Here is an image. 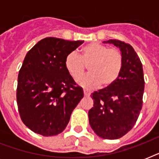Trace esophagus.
<instances>
[{"label": "esophagus", "mask_w": 159, "mask_h": 159, "mask_svg": "<svg viewBox=\"0 0 159 159\" xmlns=\"http://www.w3.org/2000/svg\"><path fill=\"white\" fill-rule=\"evenodd\" d=\"M83 92H84L85 97H89L90 96V92H87V91H86V90H84V91H83Z\"/></svg>", "instance_id": "obj_1"}]
</instances>
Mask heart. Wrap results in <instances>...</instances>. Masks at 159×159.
I'll return each mask as SVG.
<instances>
[{
  "instance_id": "obj_1",
  "label": "heart",
  "mask_w": 159,
  "mask_h": 159,
  "mask_svg": "<svg viewBox=\"0 0 159 159\" xmlns=\"http://www.w3.org/2000/svg\"><path fill=\"white\" fill-rule=\"evenodd\" d=\"M86 66L89 73L77 79V83L88 90L100 86L107 87L120 73L123 55L117 48H109L104 44L92 43L81 49L79 56L72 52L65 57V68L73 79H77L84 73Z\"/></svg>"
}]
</instances>
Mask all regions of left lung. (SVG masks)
Masks as SVG:
<instances>
[{"mask_svg": "<svg viewBox=\"0 0 159 159\" xmlns=\"http://www.w3.org/2000/svg\"><path fill=\"white\" fill-rule=\"evenodd\" d=\"M103 43L118 47L123 67L118 78L109 87L92 94L93 107L88 111L89 123L102 139H117L128 133L137 121L144 90L143 66L133 47L116 39Z\"/></svg>", "mask_w": 159, "mask_h": 159, "instance_id": "left-lung-1", "label": "left lung"}]
</instances>
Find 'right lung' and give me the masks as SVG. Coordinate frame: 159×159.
I'll list each match as a JSON object with an SVG mask.
<instances>
[{
  "mask_svg": "<svg viewBox=\"0 0 159 159\" xmlns=\"http://www.w3.org/2000/svg\"><path fill=\"white\" fill-rule=\"evenodd\" d=\"M83 42L48 37L26 54L19 72L16 100L21 120L34 133H62L84 96L64 66L66 56Z\"/></svg>",
  "mask_w": 159,
  "mask_h": 159,
  "instance_id": "add662e5",
  "label": "right lung"
}]
</instances>
